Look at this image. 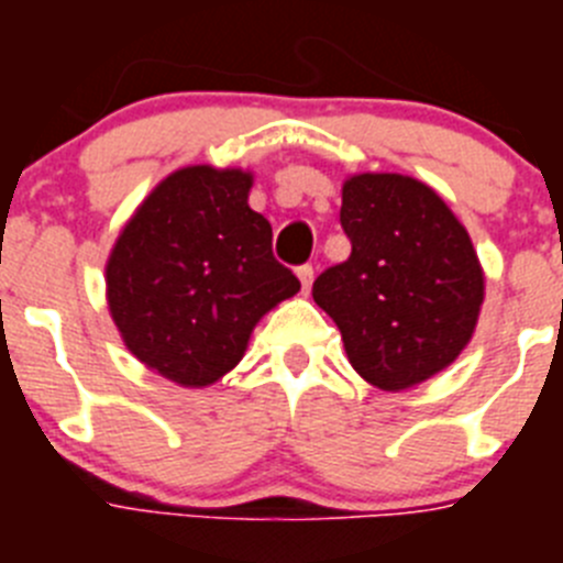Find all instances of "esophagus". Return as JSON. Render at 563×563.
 I'll list each match as a JSON object with an SVG mask.
<instances>
[{
    "instance_id": "1",
    "label": "esophagus",
    "mask_w": 563,
    "mask_h": 563,
    "mask_svg": "<svg viewBox=\"0 0 563 563\" xmlns=\"http://www.w3.org/2000/svg\"><path fill=\"white\" fill-rule=\"evenodd\" d=\"M296 276H298V282H301V292H310L312 276H316V271H312V265L296 267Z\"/></svg>"
}]
</instances>
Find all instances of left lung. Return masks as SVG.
<instances>
[{
    "mask_svg": "<svg viewBox=\"0 0 563 563\" xmlns=\"http://www.w3.org/2000/svg\"><path fill=\"white\" fill-rule=\"evenodd\" d=\"M341 228L352 253L312 282L363 380L409 389L471 341L485 278L471 236L429 186L402 174L343 183Z\"/></svg>",
    "mask_w": 563,
    "mask_h": 563,
    "instance_id": "8db88e82",
    "label": "left lung"
}]
</instances>
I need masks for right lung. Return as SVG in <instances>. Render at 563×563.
<instances>
[{"mask_svg":"<svg viewBox=\"0 0 563 563\" xmlns=\"http://www.w3.org/2000/svg\"><path fill=\"white\" fill-rule=\"evenodd\" d=\"M251 174L191 166L146 197L107 265L109 310L129 352L183 386H208L245 355L267 310L298 292L251 211Z\"/></svg>","mask_w":563,"mask_h":563,"instance_id":"1","label":"right lung"}]
</instances>
